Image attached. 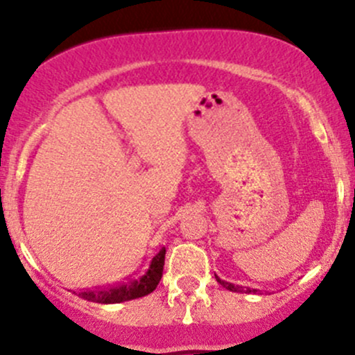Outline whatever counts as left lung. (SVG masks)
Masks as SVG:
<instances>
[{"instance_id": "obj_1", "label": "left lung", "mask_w": 355, "mask_h": 355, "mask_svg": "<svg viewBox=\"0 0 355 355\" xmlns=\"http://www.w3.org/2000/svg\"><path fill=\"white\" fill-rule=\"evenodd\" d=\"M214 278H216V282L218 284L221 285V287H225L227 290H232V292H242V293H257L259 292V290H256V288H249V287H239V285H234V284H230V282H227V280H221L220 277H218V275H214Z\"/></svg>"}]
</instances>
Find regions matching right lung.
I'll list each match as a JSON object with an SVG mask.
<instances>
[{
	"instance_id": "1",
	"label": "right lung",
	"mask_w": 355,
	"mask_h": 355,
	"mask_svg": "<svg viewBox=\"0 0 355 355\" xmlns=\"http://www.w3.org/2000/svg\"><path fill=\"white\" fill-rule=\"evenodd\" d=\"M164 254L166 249H159L155 256L149 257L146 261L144 266L134 275V277L127 278L125 282L114 285H106L101 288H89V290H80L78 297L85 300H91V302H99V304H118L125 302V300L139 299V297H144L148 293H151L153 290L157 287L161 277H163V266H164Z\"/></svg>"
}]
</instances>
